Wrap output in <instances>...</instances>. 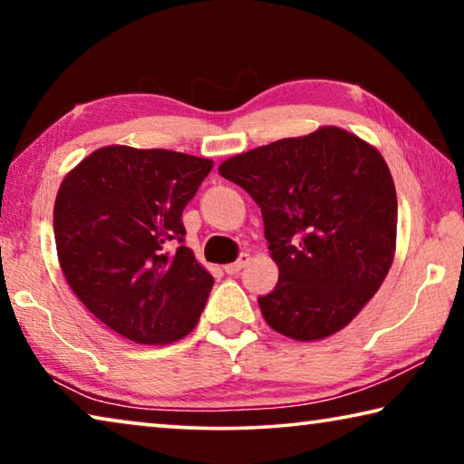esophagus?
<instances>
[{"instance_id": "34e87169", "label": "esophagus", "mask_w": 464, "mask_h": 464, "mask_svg": "<svg viewBox=\"0 0 464 464\" xmlns=\"http://www.w3.org/2000/svg\"><path fill=\"white\" fill-rule=\"evenodd\" d=\"M249 260H251L249 254H241V256L237 257V262L225 266V272H227V274H237V272H241V268H246V266L249 264Z\"/></svg>"}]
</instances>
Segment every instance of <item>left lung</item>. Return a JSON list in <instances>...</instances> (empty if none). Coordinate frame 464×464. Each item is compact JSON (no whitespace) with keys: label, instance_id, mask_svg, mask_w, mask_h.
I'll return each instance as SVG.
<instances>
[{"label":"left lung","instance_id":"obj_1","mask_svg":"<svg viewBox=\"0 0 464 464\" xmlns=\"http://www.w3.org/2000/svg\"><path fill=\"white\" fill-rule=\"evenodd\" d=\"M218 174L262 208L280 276L260 296L274 332L324 340L354 319L395 257L397 192L379 149L340 127L229 157Z\"/></svg>","mask_w":464,"mask_h":464}]
</instances>
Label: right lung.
<instances>
[{"label":"right lung","mask_w":464,"mask_h":464,"mask_svg":"<svg viewBox=\"0 0 464 464\" xmlns=\"http://www.w3.org/2000/svg\"><path fill=\"white\" fill-rule=\"evenodd\" d=\"M210 169L202 157L110 145L61 182V270L92 315L130 342L171 343L198 324L215 280L182 246V213Z\"/></svg>","instance_id":"1"}]
</instances>
